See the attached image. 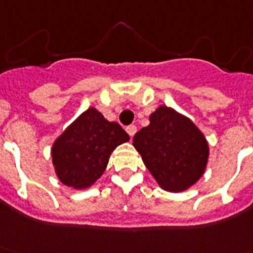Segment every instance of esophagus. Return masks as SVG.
<instances>
[{"label": "esophagus", "mask_w": 253, "mask_h": 253, "mask_svg": "<svg viewBox=\"0 0 253 253\" xmlns=\"http://www.w3.org/2000/svg\"><path fill=\"white\" fill-rule=\"evenodd\" d=\"M136 131H137V128H136L135 125H129V126L126 127V132L128 133L131 139H132V136L136 133Z\"/></svg>", "instance_id": "obj_1"}]
</instances>
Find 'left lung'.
Listing matches in <instances>:
<instances>
[{"mask_svg": "<svg viewBox=\"0 0 253 253\" xmlns=\"http://www.w3.org/2000/svg\"><path fill=\"white\" fill-rule=\"evenodd\" d=\"M150 124L133 136L132 145L160 188L183 192L205 173L209 142L201 129L172 107L159 105Z\"/></svg>", "mask_w": 253, "mask_h": 253, "instance_id": "left-lung-1", "label": "left lung"}]
</instances>
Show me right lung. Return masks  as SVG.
<instances>
[{"label": "right lung", "instance_id": "obj_1", "mask_svg": "<svg viewBox=\"0 0 253 253\" xmlns=\"http://www.w3.org/2000/svg\"><path fill=\"white\" fill-rule=\"evenodd\" d=\"M128 140L117 122L90 107L54 140L50 149L54 173L67 187L86 190L102 177L114 149Z\"/></svg>", "mask_w": 253, "mask_h": 253}]
</instances>
